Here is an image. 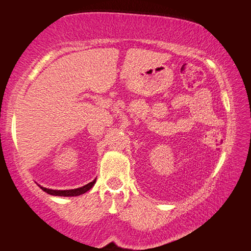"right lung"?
Here are the masks:
<instances>
[{"label": "right lung", "instance_id": "obj_1", "mask_svg": "<svg viewBox=\"0 0 251 251\" xmlns=\"http://www.w3.org/2000/svg\"><path fill=\"white\" fill-rule=\"evenodd\" d=\"M96 184V179L91 182H89L88 185H84L82 187H78V188L75 189H67V190H57V189H50V188H45V187L40 186L44 192H46L50 195H54V196H64V197H72V196H78L82 195V194L87 193L88 190H90L93 187V185Z\"/></svg>", "mask_w": 251, "mask_h": 251}]
</instances>
